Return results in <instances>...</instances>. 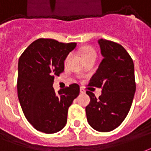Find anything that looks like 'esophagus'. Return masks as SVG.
I'll return each mask as SVG.
<instances>
[{
    "label": "esophagus",
    "instance_id": "1",
    "mask_svg": "<svg viewBox=\"0 0 151 151\" xmlns=\"http://www.w3.org/2000/svg\"><path fill=\"white\" fill-rule=\"evenodd\" d=\"M80 93H86V90H85L83 88H81V89H80Z\"/></svg>",
    "mask_w": 151,
    "mask_h": 151
}]
</instances>
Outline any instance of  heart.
<instances>
[{"instance_id": "obj_1", "label": "heart", "mask_w": 151, "mask_h": 151, "mask_svg": "<svg viewBox=\"0 0 151 151\" xmlns=\"http://www.w3.org/2000/svg\"><path fill=\"white\" fill-rule=\"evenodd\" d=\"M81 54H82V57L84 58H86L89 56H96V51L91 47H86L82 50Z\"/></svg>"}]
</instances>
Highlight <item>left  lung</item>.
Segmentation results:
<instances>
[{
	"label": "left lung",
	"instance_id": "left-lung-1",
	"mask_svg": "<svg viewBox=\"0 0 151 151\" xmlns=\"http://www.w3.org/2000/svg\"><path fill=\"white\" fill-rule=\"evenodd\" d=\"M98 44L103 59L88 86L102 90L98 98L86 91L90 102L86 112L93 129L109 132L121 125L131 107L136 90L134 67L121 45L105 39H100Z\"/></svg>",
	"mask_w": 151,
	"mask_h": 151
}]
</instances>
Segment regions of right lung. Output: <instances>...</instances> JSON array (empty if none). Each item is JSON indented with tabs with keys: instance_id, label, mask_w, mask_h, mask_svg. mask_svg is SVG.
<instances>
[{
	"instance_id": "add662e5",
	"label": "right lung",
	"mask_w": 151,
	"mask_h": 151,
	"mask_svg": "<svg viewBox=\"0 0 151 151\" xmlns=\"http://www.w3.org/2000/svg\"><path fill=\"white\" fill-rule=\"evenodd\" d=\"M75 42L62 43L53 39L33 41L18 61L17 95L25 118L37 130L53 134L64 128L68 109L79 95L73 83L55 92L54 77L64 71V61L74 50Z\"/></svg>"
}]
</instances>
